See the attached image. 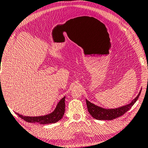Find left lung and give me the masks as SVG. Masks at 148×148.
<instances>
[{
    "instance_id": "8db88e82",
    "label": "left lung",
    "mask_w": 148,
    "mask_h": 148,
    "mask_svg": "<svg viewBox=\"0 0 148 148\" xmlns=\"http://www.w3.org/2000/svg\"><path fill=\"white\" fill-rule=\"evenodd\" d=\"M141 92H139V95L137 96V97L134 100H133L132 103L128 104V105L123 106L121 107L116 108V109H105L103 108L94 105L91 103L90 101L86 99L87 108L88 111L90 115L94 117L96 119L98 120H113L119 117L126 113L127 111H129L133 105H134L135 103L138 99V98L140 95Z\"/></svg>"
}]
</instances>
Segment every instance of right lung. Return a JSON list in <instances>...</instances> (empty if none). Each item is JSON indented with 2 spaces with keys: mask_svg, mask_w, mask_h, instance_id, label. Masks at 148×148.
I'll use <instances>...</instances> for the list:
<instances>
[{
  "mask_svg": "<svg viewBox=\"0 0 148 148\" xmlns=\"http://www.w3.org/2000/svg\"><path fill=\"white\" fill-rule=\"evenodd\" d=\"M1 80V79H0ZM65 113V97L60 100L56 109L49 115L39 116H25L18 113V116L28 123H38L39 124L54 123L58 122L63 117Z\"/></svg>",
  "mask_w": 148,
  "mask_h": 148,
  "instance_id": "add662e5",
  "label": "right lung"
}]
</instances>
